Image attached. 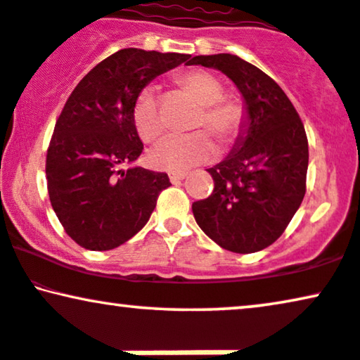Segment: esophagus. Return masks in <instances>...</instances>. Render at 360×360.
I'll return each instance as SVG.
<instances>
[{"label": "esophagus", "mask_w": 360, "mask_h": 360, "mask_svg": "<svg viewBox=\"0 0 360 360\" xmlns=\"http://www.w3.org/2000/svg\"><path fill=\"white\" fill-rule=\"evenodd\" d=\"M186 172H170L169 174V179H170V181H180V180H184V179H186Z\"/></svg>", "instance_id": "esophagus-1"}]
</instances>
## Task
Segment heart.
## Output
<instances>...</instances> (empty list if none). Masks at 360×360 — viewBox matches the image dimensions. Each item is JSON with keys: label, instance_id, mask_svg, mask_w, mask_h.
<instances>
[{"label": "heart", "instance_id": "b5f03b06", "mask_svg": "<svg viewBox=\"0 0 360 360\" xmlns=\"http://www.w3.org/2000/svg\"><path fill=\"white\" fill-rule=\"evenodd\" d=\"M175 84L202 105L193 129H207L218 139L223 148H230L243 137L248 124V110L238 97L225 96V86L214 74L202 69H191L175 76ZM132 120L139 137L153 142L165 132V115L152 87L139 92L134 102ZM207 133L172 135L160 140L147 153L148 162L158 169L184 170L208 162L217 155V143Z\"/></svg>", "mask_w": 360, "mask_h": 360}]
</instances>
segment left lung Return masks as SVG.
Here are the masks:
<instances>
[{"mask_svg":"<svg viewBox=\"0 0 360 360\" xmlns=\"http://www.w3.org/2000/svg\"><path fill=\"white\" fill-rule=\"evenodd\" d=\"M226 74L245 97L248 124L230 155L208 174L212 195L191 205L198 226L233 253H255L283 235L306 193L309 150L304 125L284 91L233 54L195 56Z\"/></svg>","mask_w":360,"mask_h":360,"instance_id":"1","label":"left lung"}]
</instances>
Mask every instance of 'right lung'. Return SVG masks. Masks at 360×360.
Returning a JSON list of instances; mask_svg holds the SVG:
<instances>
[{"mask_svg":"<svg viewBox=\"0 0 360 360\" xmlns=\"http://www.w3.org/2000/svg\"><path fill=\"white\" fill-rule=\"evenodd\" d=\"M190 58L120 49L92 68L64 104L46 155V179L56 217L82 248L124 245L146 226L158 195L170 186L165 172L120 165L143 150L132 120L139 92Z\"/></svg>","mask_w":360,"mask_h":360,"instance_id":"obj_1","label":"right lung"}]
</instances>
